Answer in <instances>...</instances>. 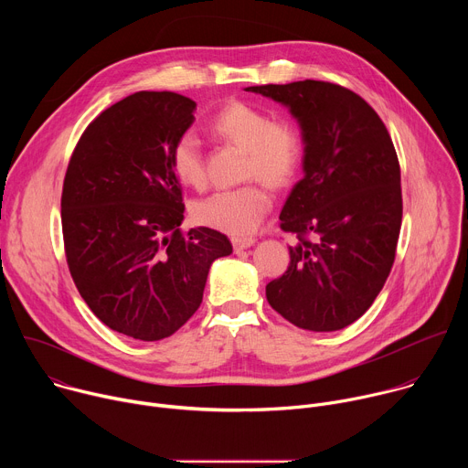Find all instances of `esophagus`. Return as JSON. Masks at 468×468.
Wrapping results in <instances>:
<instances>
[{"label": "esophagus", "instance_id": "1", "mask_svg": "<svg viewBox=\"0 0 468 468\" xmlns=\"http://www.w3.org/2000/svg\"><path fill=\"white\" fill-rule=\"evenodd\" d=\"M231 244H233V248H235L237 251H240V250H246V248L253 246V244H255V239H253V237H233V239H231Z\"/></svg>", "mask_w": 468, "mask_h": 468}]
</instances>
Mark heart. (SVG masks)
<instances>
[{"label":"heart","mask_w":468,"mask_h":468,"mask_svg":"<svg viewBox=\"0 0 468 468\" xmlns=\"http://www.w3.org/2000/svg\"><path fill=\"white\" fill-rule=\"evenodd\" d=\"M211 129L220 139L246 150L244 179L257 177L272 188H282L294 177L302 159V143L292 123L272 120L262 109L235 101L213 118ZM170 166L181 185L196 190L206 186L207 172L202 146L190 133L176 141ZM257 179L199 199L192 207L194 218L229 235L253 231L272 207L271 192Z\"/></svg>","instance_id":"obj_1"}]
</instances>
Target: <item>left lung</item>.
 I'll use <instances>...</instances> for the list:
<instances>
[{"mask_svg":"<svg viewBox=\"0 0 468 468\" xmlns=\"http://www.w3.org/2000/svg\"><path fill=\"white\" fill-rule=\"evenodd\" d=\"M244 90L289 107L303 141V177L280 215L298 242L266 300L302 329H343L372 305L396 255L402 188L388 131L341 85L305 80Z\"/></svg>","mask_w":468,"mask_h":468,"instance_id":"1","label":"left lung"}]
</instances>
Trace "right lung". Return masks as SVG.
<instances>
[{"mask_svg": "<svg viewBox=\"0 0 468 468\" xmlns=\"http://www.w3.org/2000/svg\"><path fill=\"white\" fill-rule=\"evenodd\" d=\"M196 103L176 92H135L81 135L60 197L64 251L90 311L111 329L161 341L199 307L215 259L233 251L209 228L181 231L183 196L170 154Z\"/></svg>", "mask_w": 468, "mask_h": 468, "instance_id": "right-lung-1", "label": "right lung"}]
</instances>
